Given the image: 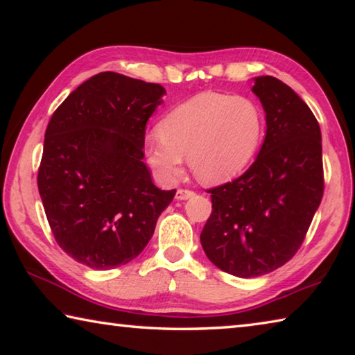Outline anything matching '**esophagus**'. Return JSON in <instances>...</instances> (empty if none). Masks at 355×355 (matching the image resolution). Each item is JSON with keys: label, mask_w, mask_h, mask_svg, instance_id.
Returning a JSON list of instances; mask_svg holds the SVG:
<instances>
[{"label": "esophagus", "mask_w": 355, "mask_h": 355, "mask_svg": "<svg viewBox=\"0 0 355 355\" xmlns=\"http://www.w3.org/2000/svg\"><path fill=\"white\" fill-rule=\"evenodd\" d=\"M196 192L194 191H189V189H178L177 194H175V199L177 200H188L191 197H194Z\"/></svg>", "instance_id": "1"}]
</instances>
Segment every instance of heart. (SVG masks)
I'll return each instance as SVG.
<instances>
[{
    "instance_id": "1",
    "label": "heart",
    "mask_w": 355,
    "mask_h": 355,
    "mask_svg": "<svg viewBox=\"0 0 355 355\" xmlns=\"http://www.w3.org/2000/svg\"><path fill=\"white\" fill-rule=\"evenodd\" d=\"M264 116L255 101L202 92L161 120L144 144L147 164L166 183L183 173V156L203 183L220 184L248 169L261 146Z\"/></svg>"
}]
</instances>
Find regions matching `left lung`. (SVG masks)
I'll list each match as a JSON object with an SVG mask.
<instances>
[{"mask_svg": "<svg viewBox=\"0 0 355 355\" xmlns=\"http://www.w3.org/2000/svg\"><path fill=\"white\" fill-rule=\"evenodd\" d=\"M252 81L266 114L264 141L241 177L209 189L213 211L200 233L208 260L243 279L291 260L324 191L321 130L313 112L277 78Z\"/></svg>", "mask_w": 355, "mask_h": 355, "instance_id": "8db88e82", "label": "left lung"}]
</instances>
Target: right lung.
Returning <instances> with one entry per match:
<instances>
[{
  "label": "right lung",
  "instance_id": "right-lung-1",
  "mask_svg": "<svg viewBox=\"0 0 355 355\" xmlns=\"http://www.w3.org/2000/svg\"><path fill=\"white\" fill-rule=\"evenodd\" d=\"M159 84L101 71L78 86L46 127L37 184L58 244L78 263L112 269L141 254L175 189L152 182L146 125Z\"/></svg>",
  "mask_w": 355,
  "mask_h": 355
}]
</instances>
